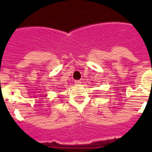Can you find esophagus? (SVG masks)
<instances>
[{"mask_svg": "<svg viewBox=\"0 0 152 152\" xmlns=\"http://www.w3.org/2000/svg\"><path fill=\"white\" fill-rule=\"evenodd\" d=\"M74 83H75V84H77V85H78V84H80L81 81L80 80H75L74 81Z\"/></svg>", "mask_w": 152, "mask_h": 152, "instance_id": "obj_1", "label": "esophagus"}]
</instances>
